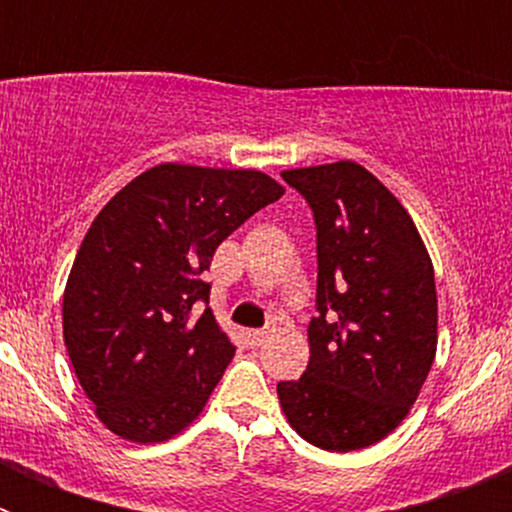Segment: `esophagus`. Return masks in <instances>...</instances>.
Segmentation results:
<instances>
[{
    "label": "esophagus",
    "instance_id": "esophagus-1",
    "mask_svg": "<svg viewBox=\"0 0 512 512\" xmlns=\"http://www.w3.org/2000/svg\"><path fill=\"white\" fill-rule=\"evenodd\" d=\"M269 336L271 330H248V343H251V346H261V343H266Z\"/></svg>",
    "mask_w": 512,
    "mask_h": 512
}]
</instances>
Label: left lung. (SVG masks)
Here are the masks:
<instances>
[{"instance_id": "1", "label": "left lung", "mask_w": 512, "mask_h": 512, "mask_svg": "<svg viewBox=\"0 0 512 512\" xmlns=\"http://www.w3.org/2000/svg\"><path fill=\"white\" fill-rule=\"evenodd\" d=\"M318 230V315L310 361L279 382L289 425L325 451L366 449L410 413L431 372L438 300L413 217L354 161L282 171Z\"/></svg>"}]
</instances>
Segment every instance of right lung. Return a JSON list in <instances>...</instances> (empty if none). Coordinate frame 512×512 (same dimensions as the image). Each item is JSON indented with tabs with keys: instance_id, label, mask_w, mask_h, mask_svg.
I'll return each instance as SVG.
<instances>
[{
	"instance_id": "1",
	"label": "right lung",
	"mask_w": 512,
	"mask_h": 512,
	"mask_svg": "<svg viewBox=\"0 0 512 512\" xmlns=\"http://www.w3.org/2000/svg\"><path fill=\"white\" fill-rule=\"evenodd\" d=\"M282 184L253 169L158 164L135 176L87 230L63 292V341L115 436L182 433L235 354L210 307L215 248Z\"/></svg>"
}]
</instances>
